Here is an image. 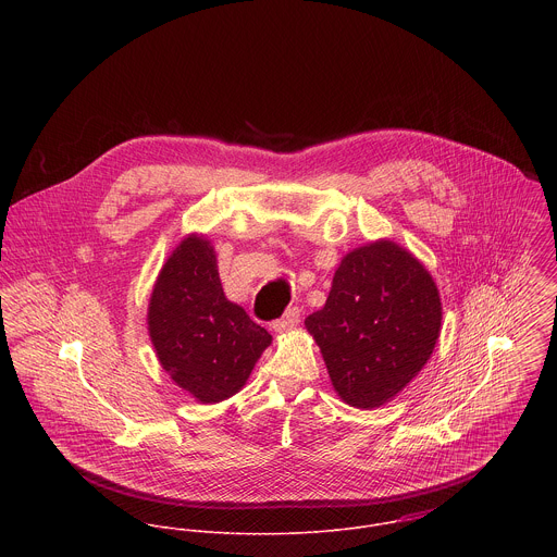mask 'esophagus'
Listing matches in <instances>:
<instances>
[{
	"mask_svg": "<svg viewBox=\"0 0 557 557\" xmlns=\"http://www.w3.org/2000/svg\"><path fill=\"white\" fill-rule=\"evenodd\" d=\"M298 321H300V309L298 307H292V309H287L285 311V315L281 319H276L274 323H272V330L274 332H287V330H292V327H296L298 325Z\"/></svg>",
	"mask_w": 557,
	"mask_h": 557,
	"instance_id": "34e87169",
	"label": "esophagus"
}]
</instances>
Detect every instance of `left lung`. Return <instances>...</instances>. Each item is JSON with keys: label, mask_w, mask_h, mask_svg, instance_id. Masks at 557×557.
Listing matches in <instances>:
<instances>
[{"label": "left lung", "mask_w": 557, "mask_h": 557, "mask_svg": "<svg viewBox=\"0 0 557 557\" xmlns=\"http://www.w3.org/2000/svg\"><path fill=\"white\" fill-rule=\"evenodd\" d=\"M305 325L338 397L373 409L397 397L431 358L440 292L409 250L380 239L343 257L323 309Z\"/></svg>", "instance_id": "1"}]
</instances>
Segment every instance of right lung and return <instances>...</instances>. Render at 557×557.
Returning <instances> with one entry per match:
<instances>
[{
  "instance_id": "1",
  "label": "right lung",
  "mask_w": 557,
  "mask_h": 557,
  "mask_svg": "<svg viewBox=\"0 0 557 557\" xmlns=\"http://www.w3.org/2000/svg\"><path fill=\"white\" fill-rule=\"evenodd\" d=\"M148 330L162 369L201 403L234 397L272 343L265 327L225 298L203 236L182 239L160 270Z\"/></svg>"
}]
</instances>
